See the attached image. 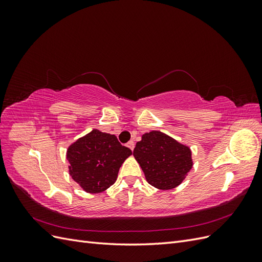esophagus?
<instances>
[{"mask_svg":"<svg viewBox=\"0 0 262 262\" xmlns=\"http://www.w3.org/2000/svg\"><path fill=\"white\" fill-rule=\"evenodd\" d=\"M126 146H128L131 150H133V148H134V142L133 141H129L128 144H126Z\"/></svg>","mask_w":262,"mask_h":262,"instance_id":"esophagus-1","label":"esophagus"}]
</instances>
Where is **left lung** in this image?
Listing matches in <instances>:
<instances>
[{
    "label": "left lung",
    "instance_id": "1",
    "mask_svg": "<svg viewBox=\"0 0 262 262\" xmlns=\"http://www.w3.org/2000/svg\"><path fill=\"white\" fill-rule=\"evenodd\" d=\"M149 185L161 190L179 186L192 168L191 149L161 131L142 136L133 149Z\"/></svg>",
    "mask_w": 262,
    "mask_h": 262
}]
</instances>
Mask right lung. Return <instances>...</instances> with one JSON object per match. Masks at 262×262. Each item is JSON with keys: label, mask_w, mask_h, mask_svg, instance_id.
<instances>
[{"label": "right lung", "mask_w": 262, "mask_h": 262, "mask_svg": "<svg viewBox=\"0 0 262 262\" xmlns=\"http://www.w3.org/2000/svg\"><path fill=\"white\" fill-rule=\"evenodd\" d=\"M131 154L114 134L94 129L69 146L70 175L84 191L102 192L115 184L119 168Z\"/></svg>", "instance_id": "add662e5"}]
</instances>
